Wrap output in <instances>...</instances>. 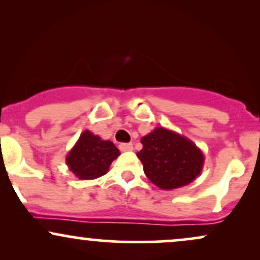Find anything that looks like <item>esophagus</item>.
Returning <instances> with one entry per match:
<instances>
[{
	"label": "esophagus",
	"mask_w": 260,
	"mask_h": 260,
	"mask_svg": "<svg viewBox=\"0 0 260 260\" xmlns=\"http://www.w3.org/2000/svg\"><path fill=\"white\" fill-rule=\"evenodd\" d=\"M120 150L121 151L133 150V144L132 143H122V144H120Z\"/></svg>",
	"instance_id": "1"
}]
</instances>
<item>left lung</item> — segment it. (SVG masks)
Wrapping results in <instances>:
<instances>
[{
	"instance_id": "obj_1",
	"label": "left lung",
	"mask_w": 260,
	"mask_h": 260,
	"mask_svg": "<svg viewBox=\"0 0 260 260\" xmlns=\"http://www.w3.org/2000/svg\"><path fill=\"white\" fill-rule=\"evenodd\" d=\"M137 153L144 174L155 186L171 190L192 183L202 174L204 154L187 137L156 127L140 139Z\"/></svg>"
}]
</instances>
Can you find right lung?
Here are the masks:
<instances>
[{
	"label": "right lung",
	"mask_w": 260,
	"mask_h": 260,
	"mask_svg": "<svg viewBox=\"0 0 260 260\" xmlns=\"http://www.w3.org/2000/svg\"><path fill=\"white\" fill-rule=\"evenodd\" d=\"M120 154L112 142L101 139L86 129L68 151L66 164L78 180H95L107 174L112 161Z\"/></svg>",
	"instance_id": "obj_1"
}]
</instances>
